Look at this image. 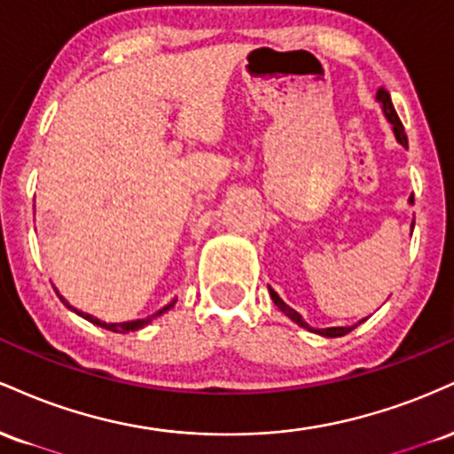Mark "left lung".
<instances>
[{
  "label": "left lung",
  "mask_w": 454,
  "mask_h": 454,
  "mask_svg": "<svg viewBox=\"0 0 454 454\" xmlns=\"http://www.w3.org/2000/svg\"><path fill=\"white\" fill-rule=\"evenodd\" d=\"M376 100L380 102V108H382V113H384V117H387V121L390 123V126H393V134H395V138H397V143L401 145V147L408 149V137H405L403 126H401V121H399L397 113H395L393 102H390L388 91L384 90V87H380V90H378V93H376ZM408 202H410V205H414V196H410V200H408ZM411 231H414V222H411ZM269 290H270V299H273V303L279 307L281 314L288 316L290 320L296 322V325H299V326L307 328V331H309V333H316V335H322V337H341V335H348V333L354 331V328H356L358 325H361V322L367 320V317H363V320H358V325H352V326H328V328H314V326L307 325V322L303 320V316H301L299 311H294L293 307L286 305L284 301L279 299V294L275 293L273 288H269Z\"/></svg>",
  "instance_id": "obj_1"
}]
</instances>
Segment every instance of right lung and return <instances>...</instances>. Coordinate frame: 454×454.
<instances>
[{"label": "right lung", "instance_id": "right-lung-1", "mask_svg": "<svg viewBox=\"0 0 454 454\" xmlns=\"http://www.w3.org/2000/svg\"><path fill=\"white\" fill-rule=\"evenodd\" d=\"M55 293H57V288H55ZM57 296H59L61 303H64V305L67 307V309H72V311H74V314H78L81 317H85V320H90L91 325H96V326H100V328H106V331H113V333H134V331H138V328H145V326L149 325L151 320H153V317L166 314V311L173 309L175 303H176V299H173L168 305H164L160 311H155L153 316L138 317V320H128V322H102L100 317H96V316H91V314H85V311H81V309H76V307H72L59 293H57Z\"/></svg>", "mask_w": 454, "mask_h": 454}]
</instances>
